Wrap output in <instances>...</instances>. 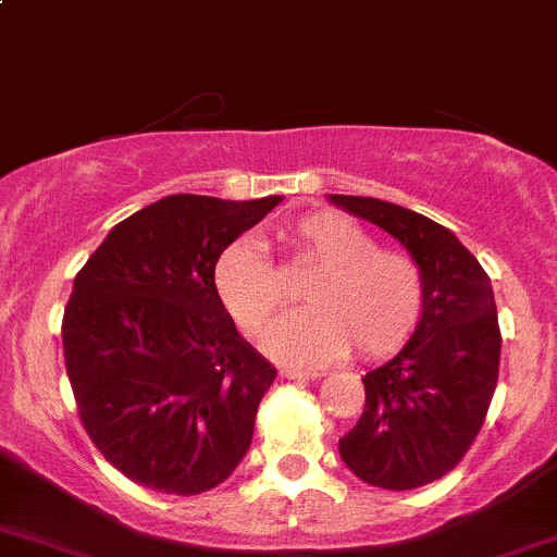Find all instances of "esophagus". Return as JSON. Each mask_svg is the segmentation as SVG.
<instances>
[{
  "mask_svg": "<svg viewBox=\"0 0 557 557\" xmlns=\"http://www.w3.org/2000/svg\"><path fill=\"white\" fill-rule=\"evenodd\" d=\"M280 377L283 380H314L320 377V372H312V369H280Z\"/></svg>",
  "mask_w": 557,
  "mask_h": 557,
  "instance_id": "esophagus-1",
  "label": "esophagus"
}]
</instances>
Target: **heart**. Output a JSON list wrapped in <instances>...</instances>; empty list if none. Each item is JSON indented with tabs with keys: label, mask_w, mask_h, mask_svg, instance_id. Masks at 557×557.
<instances>
[{
	"label": "heart",
	"mask_w": 557,
	"mask_h": 557,
	"mask_svg": "<svg viewBox=\"0 0 557 557\" xmlns=\"http://www.w3.org/2000/svg\"><path fill=\"white\" fill-rule=\"evenodd\" d=\"M283 237L320 274L305 290L310 307L269 329L263 347L272 356L310 367L352 347L358 358L380 361L412 339L425 283L407 252L383 250L367 228L334 210L299 218ZM215 290L247 336L261 334L285 301L277 269L258 239H237L223 250Z\"/></svg>",
	"instance_id": "heart-1"
}]
</instances>
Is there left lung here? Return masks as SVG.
I'll use <instances>...</instances> for the list:
<instances>
[{"mask_svg":"<svg viewBox=\"0 0 557 557\" xmlns=\"http://www.w3.org/2000/svg\"><path fill=\"white\" fill-rule=\"evenodd\" d=\"M329 199L398 239L423 272L418 331L363 377L367 407L339 440L352 474L385 491H412L453 471L485 423L502 358L491 277L450 228L420 212L369 196Z\"/></svg>","mask_w":557,"mask_h":557,"instance_id":"1","label":"left lung"}]
</instances>
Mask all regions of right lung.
<instances>
[{
    "instance_id": "right-lung-1",
    "label": "right lung",
    "mask_w": 557,
    "mask_h": 557,
    "mask_svg": "<svg viewBox=\"0 0 557 557\" xmlns=\"http://www.w3.org/2000/svg\"><path fill=\"white\" fill-rule=\"evenodd\" d=\"M280 201L166 196L112 226L77 272L66 374L86 434L137 485L196 496L245 458L277 369L218 299L215 263Z\"/></svg>"
}]
</instances>
